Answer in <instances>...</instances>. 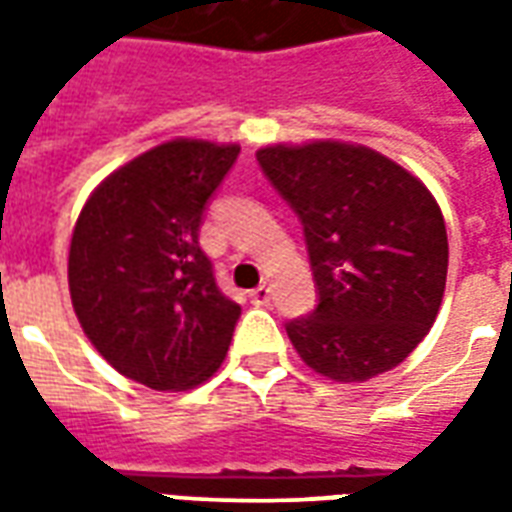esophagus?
<instances>
[{"label": "esophagus", "instance_id": "obj_1", "mask_svg": "<svg viewBox=\"0 0 512 512\" xmlns=\"http://www.w3.org/2000/svg\"><path fill=\"white\" fill-rule=\"evenodd\" d=\"M271 293H274V290H271V285H268V282H263L260 288L252 290V301H255V304H268V301H271Z\"/></svg>", "mask_w": 512, "mask_h": 512}]
</instances>
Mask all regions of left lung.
Instances as JSON below:
<instances>
[{"mask_svg": "<svg viewBox=\"0 0 512 512\" xmlns=\"http://www.w3.org/2000/svg\"><path fill=\"white\" fill-rule=\"evenodd\" d=\"M257 161L299 213L321 301L288 323L301 362L337 384L397 367L439 315L447 227L422 180L343 139L266 145Z\"/></svg>", "mask_w": 512, "mask_h": 512, "instance_id": "8db88e82", "label": "left lung"}]
</instances>
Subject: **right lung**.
<instances>
[{
  "instance_id": "add662e5",
  "label": "right lung",
  "mask_w": 512,
  "mask_h": 512,
  "mask_svg": "<svg viewBox=\"0 0 512 512\" xmlns=\"http://www.w3.org/2000/svg\"><path fill=\"white\" fill-rule=\"evenodd\" d=\"M241 153L175 136L109 172L82 205L68 290L95 351L120 376L186 392L222 367L241 307L197 244L205 202Z\"/></svg>"
}]
</instances>
